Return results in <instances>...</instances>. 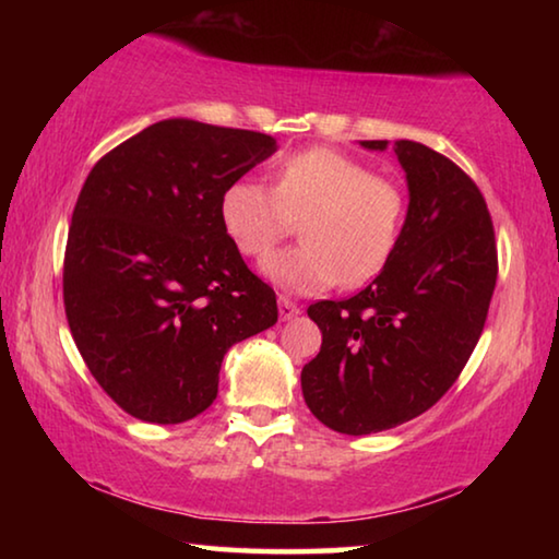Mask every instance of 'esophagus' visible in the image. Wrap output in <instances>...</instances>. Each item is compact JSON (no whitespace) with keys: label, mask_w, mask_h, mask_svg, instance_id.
<instances>
[{"label":"esophagus","mask_w":559,"mask_h":559,"mask_svg":"<svg viewBox=\"0 0 559 559\" xmlns=\"http://www.w3.org/2000/svg\"><path fill=\"white\" fill-rule=\"evenodd\" d=\"M300 313H302V310H300L298 302H293L286 296L278 298V316H281V320H293V318H298Z\"/></svg>","instance_id":"1"}]
</instances>
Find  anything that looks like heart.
I'll use <instances>...</instances> for the list:
<instances>
[{
  "label": "heart",
  "instance_id": "obj_1",
  "mask_svg": "<svg viewBox=\"0 0 559 559\" xmlns=\"http://www.w3.org/2000/svg\"><path fill=\"white\" fill-rule=\"evenodd\" d=\"M219 214L226 236L249 259L269 257L300 222L302 243L271 257L263 273L290 293H320L380 276L400 243L406 194L355 157L310 147L281 159L273 187L236 179Z\"/></svg>",
  "mask_w": 559,
  "mask_h": 559
}]
</instances>
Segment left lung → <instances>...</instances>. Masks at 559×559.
<instances>
[{"instance_id":"obj_1","label":"left lung","mask_w":559,"mask_h":559,"mask_svg":"<svg viewBox=\"0 0 559 559\" xmlns=\"http://www.w3.org/2000/svg\"><path fill=\"white\" fill-rule=\"evenodd\" d=\"M384 150L386 140H362ZM394 153L409 210L392 259L370 286L308 308L323 345L302 367L308 409L333 431L362 437L431 409L484 333L498 278L493 222L463 169L412 140Z\"/></svg>"}]
</instances>
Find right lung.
<instances>
[{
  "label": "right lung",
  "mask_w": 559,
  "mask_h": 559,
  "mask_svg": "<svg viewBox=\"0 0 559 559\" xmlns=\"http://www.w3.org/2000/svg\"><path fill=\"white\" fill-rule=\"evenodd\" d=\"M276 153L263 132L159 120L93 165L73 206L63 306L122 412L182 424L219 392L234 343L276 325V293L222 226L226 187Z\"/></svg>",
  "instance_id": "add662e5"
}]
</instances>
